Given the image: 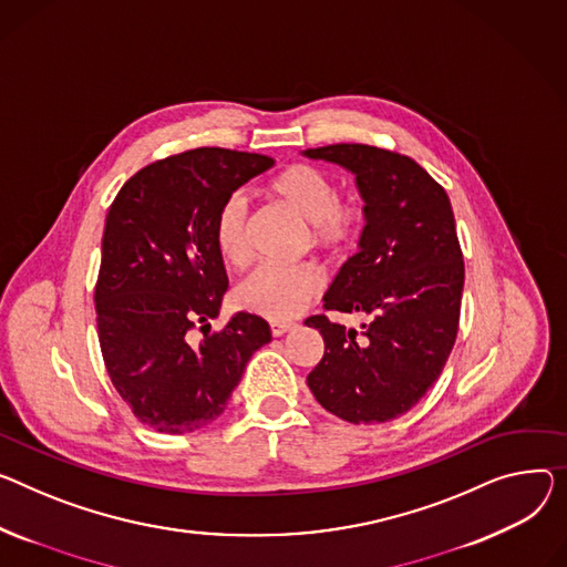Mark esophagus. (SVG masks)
<instances>
[{
  "instance_id": "1",
  "label": "esophagus",
  "mask_w": 567,
  "mask_h": 567,
  "mask_svg": "<svg viewBox=\"0 0 567 567\" xmlns=\"http://www.w3.org/2000/svg\"><path fill=\"white\" fill-rule=\"evenodd\" d=\"M289 330H293V323H285V321H274L271 323V334L274 337H282Z\"/></svg>"
}]
</instances>
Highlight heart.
<instances>
[{
	"label": "heart",
	"instance_id": "heart-1",
	"mask_svg": "<svg viewBox=\"0 0 567 567\" xmlns=\"http://www.w3.org/2000/svg\"><path fill=\"white\" fill-rule=\"evenodd\" d=\"M271 194L310 223L312 244L330 252L355 246L364 212L355 200H339L332 177L315 166L293 164L280 171L271 184ZM214 244L218 255L239 267L248 259V205L235 194L218 207L214 220ZM323 289L321 274L310 264H261L235 289L239 308L287 321L303 312L310 300Z\"/></svg>",
	"mask_w": 567,
	"mask_h": 567
}]
</instances>
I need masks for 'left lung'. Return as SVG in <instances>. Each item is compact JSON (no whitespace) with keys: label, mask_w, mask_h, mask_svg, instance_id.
Returning <instances> with one entry per match:
<instances>
[{"label":"left lung","mask_w":567,"mask_h":567,"mask_svg":"<svg viewBox=\"0 0 567 567\" xmlns=\"http://www.w3.org/2000/svg\"><path fill=\"white\" fill-rule=\"evenodd\" d=\"M303 155L355 175L360 250L339 269L323 308L369 317L360 332L323 315L306 321L326 344L308 385L339 420L392 422L437 381L456 342L465 264L454 212L444 188L405 155L362 143Z\"/></svg>","instance_id":"1"}]
</instances>
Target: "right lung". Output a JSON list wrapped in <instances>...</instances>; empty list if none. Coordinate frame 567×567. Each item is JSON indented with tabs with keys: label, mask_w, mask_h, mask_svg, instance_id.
I'll list each match as a JSON object with an SVG mask.
<instances>
[{
	"label": "right lung",
	"mask_w": 567,
	"mask_h": 567,
	"mask_svg": "<svg viewBox=\"0 0 567 567\" xmlns=\"http://www.w3.org/2000/svg\"><path fill=\"white\" fill-rule=\"evenodd\" d=\"M276 162L196 147L130 177L109 207L95 285L97 337L109 379L141 424L182 435L228 405L269 323L237 312L209 332L228 291L214 244L218 207ZM204 337H195V328Z\"/></svg>",
	"instance_id": "right-lung-1"
}]
</instances>
